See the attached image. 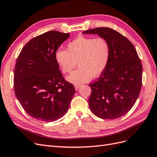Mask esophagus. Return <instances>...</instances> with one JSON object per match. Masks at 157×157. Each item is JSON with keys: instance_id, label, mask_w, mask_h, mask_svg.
Returning a JSON list of instances; mask_svg holds the SVG:
<instances>
[{"instance_id": "obj_1", "label": "esophagus", "mask_w": 157, "mask_h": 157, "mask_svg": "<svg viewBox=\"0 0 157 157\" xmlns=\"http://www.w3.org/2000/svg\"><path fill=\"white\" fill-rule=\"evenodd\" d=\"M80 86H81V85H80V84H76V85H75V90H78V88L80 87Z\"/></svg>"}]
</instances>
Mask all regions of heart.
Masks as SVG:
<instances>
[{
    "instance_id": "1",
    "label": "heart",
    "mask_w": 157,
    "mask_h": 157,
    "mask_svg": "<svg viewBox=\"0 0 157 157\" xmlns=\"http://www.w3.org/2000/svg\"><path fill=\"white\" fill-rule=\"evenodd\" d=\"M110 58V48L101 37L79 36L70 42L67 50L58 49L55 53L56 63L63 73H70L77 65L79 67L66 77L71 84L86 82L105 70Z\"/></svg>"
}]
</instances>
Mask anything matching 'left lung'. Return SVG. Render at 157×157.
I'll list each match as a JSON object with an SVG mask.
<instances>
[{
  "mask_svg": "<svg viewBox=\"0 0 157 157\" xmlns=\"http://www.w3.org/2000/svg\"><path fill=\"white\" fill-rule=\"evenodd\" d=\"M105 39L110 58L105 70L97 81L89 84L90 110L103 119L120 118L134 106L141 88L142 65L131 42L109 27L84 31Z\"/></svg>",
  "mask_w": 157,
  "mask_h": 157,
  "instance_id": "obj_1",
  "label": "left lung"
}]
</instances>
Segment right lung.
Masks as SVG:
<instances>
[{
    "instance_id": "obj_1",
    "label": "right lung",
    "mask_w": 157,
    "mask_h": 157,
    "mask_svg": "<svg viewBox=\"0 0 157 157\" xmlns=\"http://www.w3.org/2000/svg\"><path fill=\"white\" fill-rule=\"evenodd\" d=\"M69 36V33L55 31L43 33L28 42L17 59L13 77L16 96L35 119L55 121L68 111L75 89L63 78L55 53Z\"/></svg>"
}]
</instances>
